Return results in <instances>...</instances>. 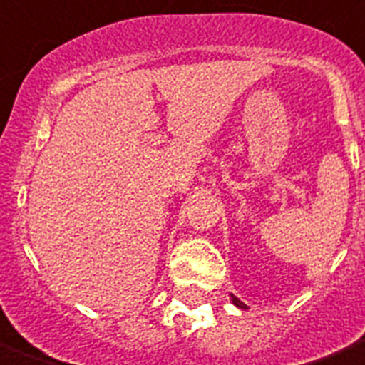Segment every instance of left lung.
<instances>
[{"label": "left lung", "mask_w": 365, "mask_h": 365, "mask_svg": "<svg viewBox=\"0 0 365 365\" xmlns=\"http://www.w3.org/2000/svg\"><path fill=\"white\" fill-rule=\"evenodd\" d=\"M234 304H235V306H237V307H245L244 302H240V299H237V297H234Z\"/></svg>", "instance_id": "1"}]
</instances>
